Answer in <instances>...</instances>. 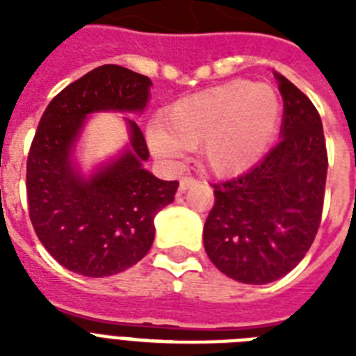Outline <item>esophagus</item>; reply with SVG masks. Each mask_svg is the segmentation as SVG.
Returning <instances> with one entry per match:
<instances>
[{"instance_id": "esophagus-1", "label": "esophagus", "mask_w": 356, "mask_h": 356, "mask_svg": "<svg viewBox=\"0 0 356 356\" xmlns=\"http://www.w3.org/2000/svg\"><path fill=\"white\" fill-rule=\"evenodd\" d=\"M197 183L194 177H183L181 179V183H179V192H186L188 188H192L194 184Z\"/></svg>"}]
</instances>
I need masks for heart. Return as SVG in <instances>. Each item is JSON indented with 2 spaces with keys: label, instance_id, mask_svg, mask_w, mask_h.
I'll return each instance as SVG.
<instances>
[{
  "label": "heart",
  "instance_id": "b5f03b06",
  "mask_svg": "<svg viewBox=\"0 0 356 356\" xmlns=\"http://www.w3.org/2000/svg\"><path fill=\"white\" fill-rule=\"evenodd\" d=\"M279 114L281 105L270 86L234 81L173 103L164 127L149 131V142L166 161L200 147L205 168L218 175H234L264 155Z\"/></svg>",
  "mask_w": 356,
  "mask_h": 356
}]
</instances>
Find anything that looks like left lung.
Returning a JSON list of instances; mask_svg holds the SVG:
<instances>
[{
  "label": "left lung",
  "mask_w": 356,
  "mask_h": 356,
  "mask_svg": "<svg viewBox=\"0 0 356 356\" xmlns=\"http://www.w3.org/2000/svg\"><path fill=\"white\" fill-rule=\"evenodd\" d=\"M284 99L281 142L249 172L212 183L214 205L203 227L212 264L245 284L277 281L314 242L325 197L323 125L309 97L275 74Z\"/></svg>",
  "instance_id": "1"
}]
</instances>
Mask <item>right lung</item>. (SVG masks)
<instances>
[{"label": "right lung", "mask_w": 356, "mask_h": 356, "mask_svg": "<svg viewBox=\"0 0 356 356\" xmlns=\"http://www.w3.org/2000/svg\"><path fill=\"white\" fill-rule=\"evenodd\" d=\"M149 86V77L105 64L58 92L42 114L27 156L29 218L47 253L70 271L107 277L136 264L153 243L156 212L175 197L177 181L142 168L149 149L133 120L131 149L111 166L86 181L70 162L86 114L142 111Z\"/></svg>", "instance_id": "right-lung-1"}]
</instances>
